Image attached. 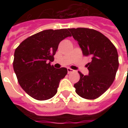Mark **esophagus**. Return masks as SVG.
I'll use <instances>...</instances> for the list:
<instances>
[{
    "mask_svg": "<svg viewBox=\"0 0 128 128\" xmlns=\"http://www.w3.org/2000/svg\"><path fill=\"white\" fill-rule=\"evenodd\" d=\"M67 70H68V74H70V73H71V72H74V70H72V69H71V68H67Z\"/></svg>",
    "mask_w": 128,
    "mask_h": 128,
    "instance_id": "obj_1",
    "label": "esophagus"
}]
</instances>
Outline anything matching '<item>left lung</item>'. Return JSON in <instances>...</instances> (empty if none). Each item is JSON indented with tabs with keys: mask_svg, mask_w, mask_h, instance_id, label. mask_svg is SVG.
<instances>
[{
	"mask_svg": "<svg viewBox=\"0 0 128 128\" xmlns=\"http://www.w3.org/2000/svg\"><path fill=\"white\" fill-rule=\"evenodd\" d=\"M68 30L78 41L84 56L91 57V62L86 64L89 74L84 76L78 72L80 80L74 85L76 92L85 99H96L110 87L115 79L119 66L117 50L107 37L96 30Z\"/></svg>",
	"mask_w": 128,
	"mask_h": 128,
	"instance_id": "left-lung-1",
	"label": "left lung"
}]
</instances>
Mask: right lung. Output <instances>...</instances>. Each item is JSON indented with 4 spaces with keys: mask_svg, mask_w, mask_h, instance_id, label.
<instances>
[{
    "mask_svg": "<svg viewBox=\"0 0 128 128\" xmlns=\"http://www.w3.org/2000/svg\"><path fill=\"white\" fill-rule=\"evenodd\" d=\"M68 36L71 34L66 28L45 30L25 39L16 48L14 70L21 88L33 98L46 100L57 93L60 81L68 71L55 68L50 62L59 43Z\"/></svg>",
    "mask_w": 128,
    "mask_h": 128,
    "instance_id": "1",
    "label": "right lung"
}]
</instances>
